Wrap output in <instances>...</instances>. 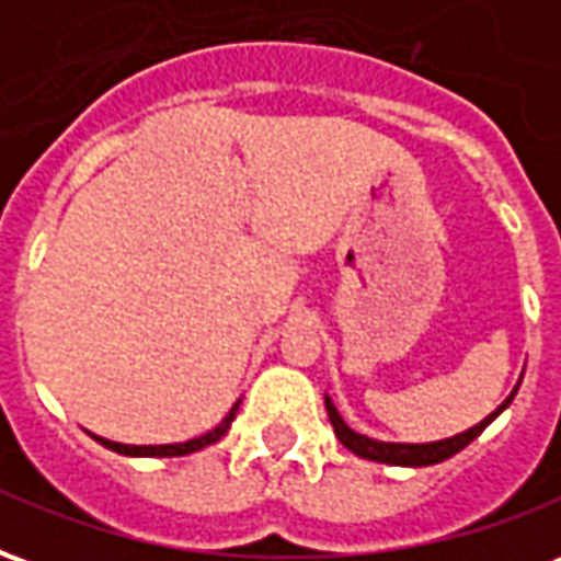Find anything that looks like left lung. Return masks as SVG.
I'll list each match as a JSON object with an SVG mask.
<instances>
[{"instance_id": "left-lung-1", "label": "left lung", "mask_w": 561, "mask_h": 561, "mask_svg": "<svg viewBox=\"0 0 561 561\" xmlns=\"http://www.w3.org/2000/svg\"><path fill=\"white\" fill-rule=\"evenodd\" d=\"M514 393H517V390H514ZM514 393H511L490 417H483L478 426H471V430L454 435V438H445V442H430V445H393V442H376V438L354 433L352 426H345V421H342L340 412H336V405L330 402V397H324V405H328L330 423H333L336 438H340L342 445L348 447L352 454H357V457L388 462V466H435V462H442V459L459 454L469 442H474V438L486 430V423H493V417H499V414L505 412L507 402L514 400Z\"/></svg>"}]
</instances>
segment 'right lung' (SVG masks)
<instances>
[{
  "label": "right lung",
  "instance_id": "obj_1",
  "mask_svg": "<svg viewBox=\"0 0 561 561\" xmlns=\"http://www.w3.org/2000/svg\"><path fill=\"white\" fill-rule=\"evenodd\" d=\"M237 409H240V402L233 405L231 412L225 414V421H221L216 430H209L207 435L192 438V442H183V445H119V442H107V438H99V435H92V438H95L99 445L116 450V454H126V457H185V454H195V450H201V447L219 442L221 435L228 433V426H231Z\"/></svg>",
  "mask_w": 561,
  "mask_h": 561
}]
</instances>
